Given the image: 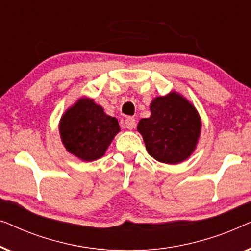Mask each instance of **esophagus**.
Masks as SVG:
<instances>
[{
  "mask_svg": "<svg viewBox=\"0 0 251 251\" xmlns=\"http://www.w3.org/2000/svg\"><path fill=\"white\" fill-rule=\"evenodd\" d=\"M125 126L130 130L135 129L136 128V120L133 118H126L125 120Z\"/></svg>",
  "mask_w": 251,
  "mask_h": 251,
  "instance_id": "1",
  "label": "esophagus"
}]
</instances>
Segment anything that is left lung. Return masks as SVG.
Segmentation results:
<instances>
[{
    "mask_svg": "<svg viewBox=\"0 0 251 251\" xmlns=\"http://www.w3.org/2000/svg\"><path fill=\"white\" fill-rule=\"evenodd\" d=\"M149 154L160 162L176 164L186 160L197 146L201 120L194 106L176 92L157 97L151 116L137 126Z\"/></svg>",
    "mask_w": 251,
    "mask_h": 251,
    "instance_id": "left-lung-1",
    "label": "left lung"
}]
</instances>
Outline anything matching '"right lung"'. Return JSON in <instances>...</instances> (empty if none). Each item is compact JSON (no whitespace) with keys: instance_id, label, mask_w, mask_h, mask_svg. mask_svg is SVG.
<instances>
[{"instance_id":"obj_1","label":"right lung","mask_w":251,"mask_h":251,"mask_svg":"<svg viewBox=\"0 0 251 251\" xmlns=\"http://www.w3.org/2000/svg\"><path fill=\"white\" fill-rule=\"evenodd\" d=\"M59 131L68 152L94 161L104 155L120 126L118 120L106 115L92 99L81 98L63 115Z\"/></svg>"}]
</instances>
